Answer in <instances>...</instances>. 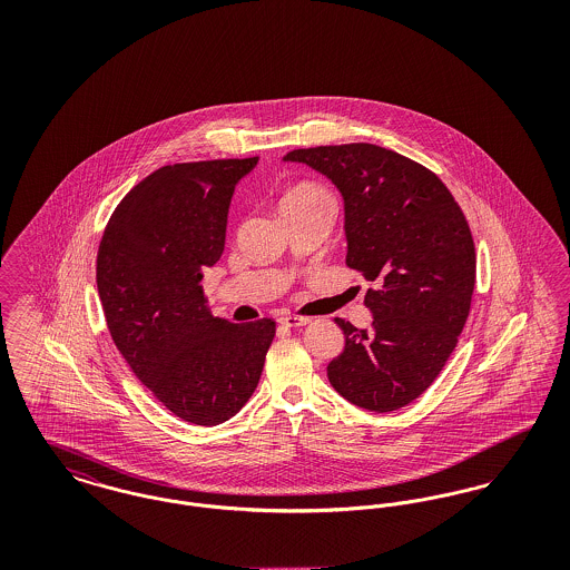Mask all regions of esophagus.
<instances>
[{
  "instance_id": "esophagus-1",
  "label": "esophagus",
  "mask_w": 570,
  "mask_h": 570,
  "mask_svg": "<svg viewBox=\"0 0 570 570\" xmlns=\"http://www.w3.org/2000/svg\"><path fill=\"white\" fill-rule=\"evenodd\" d=\"M307 323H309V318H305V316H293V314H288V316H282V318H279V325L293 326V328L307 325Z\"/></svg>"
}]
</instances>
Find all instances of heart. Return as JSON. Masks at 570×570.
Listing matches in <instances>:
<instances>
[{
    "instance_id": "heart-1",
    "label": "heart",
    "mask_w": 570,
    "mask_h": 570,
    "mask_svg": "<svg viewBox=\"0 0 570 570\" xmlns=\"http://www.w3.org/2000/svg\"><path fill=\"white\" fill-rule=\"evenodd\" d=\"M307 205L331 207V196H328L325 188H321L316 184H298L282 196L279 212L282 209H293V207H307Z\"/></svg>"
}]
</instances>
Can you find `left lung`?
Instances as JSON below:
<instances>
[{
  "mask_svg": "<svg viewBox=\"0 0 570 570\" xmlns=\"http://www.w3.org/2000/svg\"><path fill=\"white\" fill-rule=\"evenodd\" d=\"M284 160L326 175L344 196L346 265L372 286L374 323L335 318L346 346L328 367L354 406L391 412L423 395L458 346L476 282L468 219L440 177L370 142L295 149Z\"/></svg>",
  "mask_w": 570,
  "mask_h": 570,
  "instance_id": "left-lung-1",
  "label": "left lung"
}]
</instances>
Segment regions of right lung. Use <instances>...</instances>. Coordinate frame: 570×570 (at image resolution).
Wrapping results in <instances>:
<instances>
[{"instance_id": "1", "label": "right lung", "mask_w": 570, "mask_h": 570, "mask_svg": "<svg viewBox=\"0 0 570 570\" xmlns=\"http://www.w3.org/2000/svg\"><path fill=\"white\" fill-rule=\"evenodd\" d=\"M258 158L168 164L115 207L96 261L117 351L175 416L219 425L258 386L275 321L216 318L200 286L226 237L237 181Z\"/></svg>"}]
</instances>
